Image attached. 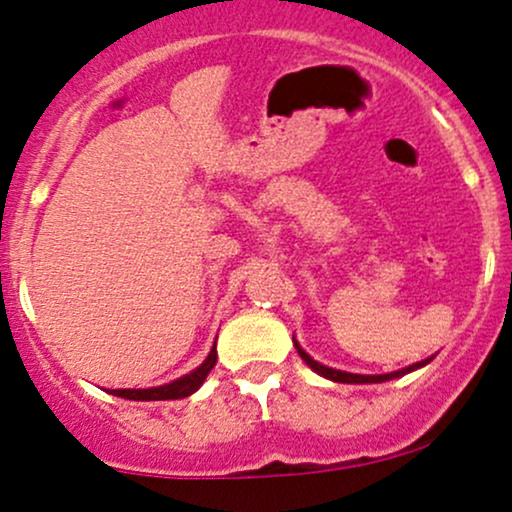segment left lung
<instances>
[{
	"mask_svg": "<svg viewBox=\"0 0 512 512\" xmlns=\"http://www.w3.org/2000/svg\"><path fill=\"white\" fill-rule=\"evenodd\" d=\"M293 342H295V349H297V354H300L302 357V361L304 364H307L309 368H312V371H316L319 375H323V378H328V380H335V383H385V380H392V378H399V375H406V373H411V371H416V368H420V366H425V364H430L432 361V357L430 359H425V361H418V364H413V366H406V368H401V371H394V373H383V375H359V373H347V371H335V368H328V366H323V364H319V361H314L312 357H309L307 352H304V349L297 345V340L293 338Z\"/></svg>",
	"mask_w": 512,
	"mask_h": 512,
	"instance_id": "8db88e82",
	"label": "left lung"
}]
</instances>
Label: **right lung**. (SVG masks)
<instances>
[{
  "mask_svg": "<svg viewBox=\"0 0 512 512\" xmlns=\"http://www.w3.org/2000/svg\"><path fill=\"white\" fill-rule=\"evenodd\" d=\"M217 364V347L210 349L208 359L200 364L196 371L181 375L179 380H172V383L160 385V387H148V390H111V394L122 399H134V401H165V399H184L198 390L200 385L205 383L208 373Z\"/></svg>",
  "mask_w": 512,
  "mask_h": 512,
  "instance_id": "right-lung-1",
  "label": "right lung"
}]
</instances>
